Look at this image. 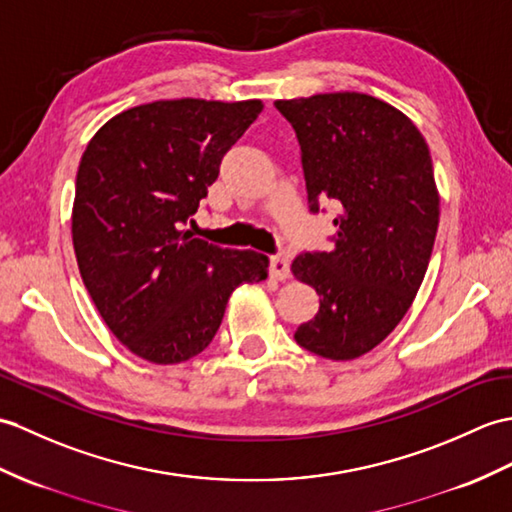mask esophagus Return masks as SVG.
Returning a JSON list of instances; mask_svg holds the SVG:
<instances>
[{
  "mask_svg": "<svg viewBox=\"0 0 512 512\" xmlns=\"http://www.w3.org/2000/svg\"><path fill=\"white\" fill-rule=\"evenodd\" d=\"M270 275L279 281H285L290 277V261H288V255H285L283 251L270 257Z\"/></svg>",
  "mask_w": 512,
  "mask_h": 512,
  "instance_id": "1",
  "label": "esophagus"
}]
</instances>
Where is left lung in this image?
Wrapping results in <instances>:
<instances>
[{
    "label": "left lung",
    "instance_id": "obj_1",
    "mask_svg": "<svg viewBox=\"0 0 512 512\" xmlns=\"http://www.w3.org/2000/svg\"><path fill=\"white\" fill-rule=\"evenodd\" d=\"M294 128L310 211L334 200V251L301 253L294 277L320 307L294 340L347 362L375 349L406 316L430 264L438 229L432 157L406 115L366 93L277 100Z\"/></svg>",
    "mask_w": 512,
    "mask_h": 512
}]
</instances>
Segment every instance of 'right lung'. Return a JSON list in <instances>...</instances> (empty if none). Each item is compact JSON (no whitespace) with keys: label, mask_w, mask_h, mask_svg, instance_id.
<instances>
[{"label":"right lung","mask_w":512,"mask_h":512,"mask_svg":"<svg viewBox=\"0 0 512 512\" xmlns=\"http://www.w3.org/2000/svg\"><path fill=\"white\" fill-rule=\"evenodd\" d=\"M261 100H159L106 122L82 154L71 237L80 277L115 338L152 364L209 347L237 285L268 277V257L183 231L222 157Z\"/></svg>","instance_id":"add662e5"}]
</instances>
